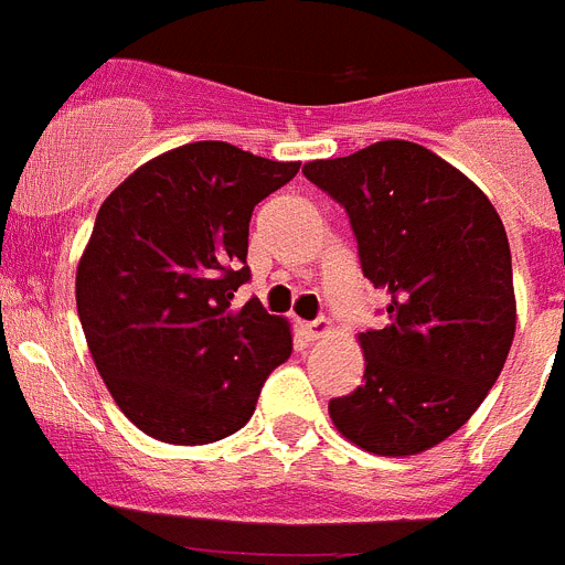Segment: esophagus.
I'll return each mask as SVG.
<instances>
[{
  "label": "esophagus",
  "instance_id": "obj_1",
  "mask_svg": "<svg viewBox=\"0 0 565 565\" xmlns=\"http://www.w3.org/2000/svg\"><path fill=\"white\" fill-rule=\"evenodd\" d=\"M299 331H302V337L308 339V342H313V339H322L331 333V322L328 319H313V322H299Z\"/></svg>",
  "mask_w": 565,
  "mask_h": 565
}]
</instances>
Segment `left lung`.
I'll list each match as a JSON object with an SVG mask.
<instances>
[{
    "label": "left lung",
    "instance_id": "1",
    "mask_svg": "<svg viewBox=\"0 0 565 565\" xmlns=\"http://www.w3.org/2000/svg\"><path fill=\"white\" fill-rule=\"evenodd\" d=\"M302 174L342 203L364 277L387 294V326L359 333L364 382L328 404L333 427L373 456H418L463 427L503 371L518 319L507 228L422 143L379 141Z\"/></svg>",
    "mask_w": 565,
    "mask_h": 565
}]
</instances>
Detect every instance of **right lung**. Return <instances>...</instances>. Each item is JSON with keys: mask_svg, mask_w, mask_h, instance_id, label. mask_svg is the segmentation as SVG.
<instances>
[{"mask_svg": "<svg viewBox=\"0 0 565 565\" xmlns=\"http://www.w3.org/2000/svg\"><path fill=\"white\" fill-rule=\"evenodd\" d=\"M297 161L194 141L135 169L102 203L76 271L87 348L124 416L181 447L252 418L259 387L294 351L288 319L234 308L248 223Z\"/></svg>", "mask_w": 565, "mask_h": 565, "instance_id": "obj_1", "label": "right lung"}]
</instances>
